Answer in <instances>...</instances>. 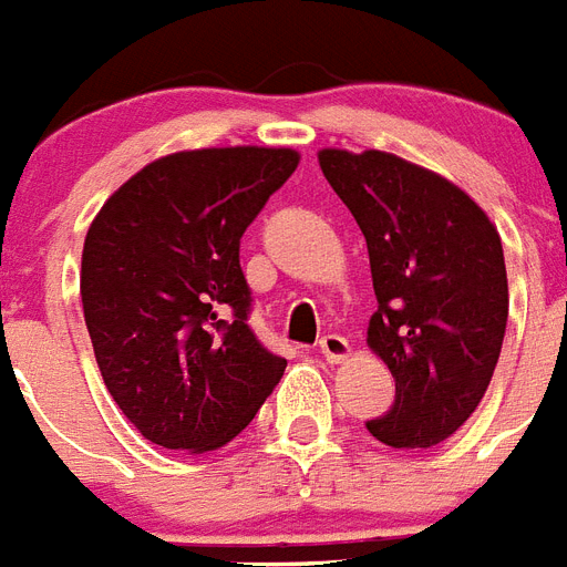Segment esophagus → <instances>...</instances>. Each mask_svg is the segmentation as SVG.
Segmentation results:
<instances>
[{"instance_id": "34e87169", "label": "esophagus", "mask_w": 567, "mask_h": 567, "mask_svg": "<svg viewBox=\"0 0 567 567\" xmlns=\"http://www.w3.org/2000/svg\"><path fill=\"white\" fill-rule=\"evenodd\" d=\"M318 347H321V355L330 361V364H341L343 358L350 355V341L341 336H323L321 341H318Z\"/></svg>"}]
</instances>
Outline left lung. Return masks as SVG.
<instances>
[{
    "mask_svg": "<svg viewBox=\"0 0 567 567\" xmlns=\"http://www.w3.org/2000/svg\"><path fill=\"white\" fill-rule=\"evenodd\" d=\"M318 163L364 231L379 298L367 343L395 379L393 408L367 430L390 447H433L471 419L499 361V231L462 188L395 154L323 148Z\"/></svg>",
    "mask_w": 567,
    "mask_h": 567,
    "instance_id": "8db88e82",
    "label": "left lung"
}]
</instances>
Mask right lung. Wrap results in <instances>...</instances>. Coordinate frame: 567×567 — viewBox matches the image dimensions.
Segmentation results:
<instances>
[{"instance_id":"obj_1","label":"right lung","mask_w":567,"mask_h":567,"mask_svg":"<svg viewBox=\"0 0 567 567\" xmlns=\"http://www.w3.org/2000/svg\"><path fill=\"white\" fill-rule=\"evenodd\" d=\"M295 168L292 148L177 152L94 217L80 272L85 327L111 399L152 444L224 447L287 370L246 323L240 237Z\"/></svg>"}]
</instances>
